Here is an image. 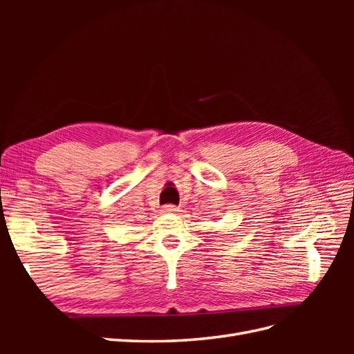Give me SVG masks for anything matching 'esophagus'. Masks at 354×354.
<instances>
[{
	"label": "esophagus",
	"mask_w": 354,
	"mask_h": 354,
	"mask_svg": "<svg viewBox=\"0 0 354 354\" xmlns=\"http://www.w3.org/2000/svg\"><path fill=\"white\" fill-rule=\"evenodd\" d=\"M162 211H164V212H168V214H173V212L178 211V208L174 207V205H165V207L162 208Z\"/></svg>",
	"instance_id": "1"
}]
</instances>
